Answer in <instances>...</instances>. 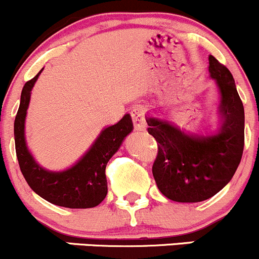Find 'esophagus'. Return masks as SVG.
I'll use <instances>...</instances> for the list:
<instances>
[{
  "label": "esophagus",
  "instance_id": "1",
  "mask_svg": "<svg viewBox=\"0 0 259 259\" xmlns=\"http://www.w3.org/2000/svg\"><path fill=\"white\" fill-rule=\"evenodd\" d=\"M132 119L134 124L135 130H145L146 127V119H145V110L143 108L137 107L132 110Z\"/></svg>",
  "mask_w": 259,
  "mask_h": 259
}]
</instances>
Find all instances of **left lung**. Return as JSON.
Returning <instances> with one entry per match:
<instances>
[{"label":"left lung","mask_w":259,"mask_h":259,"mask_svg":"<svg viewBox=\"0 0 259 259\" xmlns=\"http://www.w3.org/2000/svg\"><path fill=\"white\" fill-rule=\"evenodd\" d=\"M208 70L221 93L225 121L219 134L189 137L175 126L148 119V133L157 143L152 175L161 194L176 202H201L230 182L244 148V109L227 67L213 56Z\"/></svg>","instance_id":"obj_1"}]
</instances>
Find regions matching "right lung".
Masks as SVG:
<instances>
[{
  "instance_id": "right-lung-1",
  "label": "right lung",
  "mask_w": 259,
  "mask_h": 259,
  "mask_svg": "<svg viewBox=\"0 0 259 259\" xmlns=\"http://www.w3.org/2000/svg\"><path fill=\"white\" fill-rule=\"evenodd\" d=\"M39 73L24 84L15 119L16 155L22 175L37 195L53 205L68 208L95 207L108 194L105 167L124 138L133 130L132 118L126 114L118 124L103 130L91 150L69 170L63 172L46 171L36 164L24 141V119L31 91Z\"/></svg>"
}]
</instances>
